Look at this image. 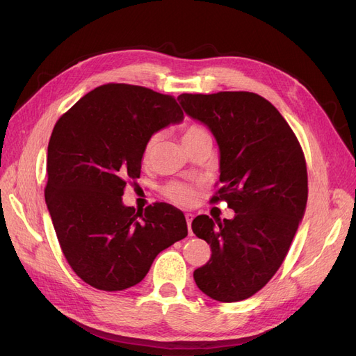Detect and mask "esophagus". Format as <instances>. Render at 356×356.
I'll return each mask as SVG.
<instances>
[{
  "label": "esophagus",
  "mask_w": 356,
  "mask_h": 356,
  "mask_svg": "<svg viewBox=\"0 0 356 356\" xmlns=\"http://www.w3.org/2000/svg\"><path fill=\"white\" fill-rule=\"evenodd\" d=\"M186 221H187V225H188V234L193 236V232H191V221H193V213H186Z\"/></svg>",
  "instance_id": "obj_1"
}]
</instances>
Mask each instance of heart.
Wrapping results in <instances>:
<instances>
[{
    "mask_svg": "<svg viewBox=\"0 0 356 356\" xmlns=\"http://www.w3.org/2000/svg\"><path fill=\"white\" fill-rule=\"evenodd\" d=\"M181 134H182V141H184L186 147L197 143L199 139L211 136L209 132L199 123H186L181 127ZM160 135L153 134L149 135V138L145 141L144 149H143V160L148 161L153 157L157 144H159ZM163 195L177 204H181V207H191L197 202L199 197V190L196 186L187 184V182H181V181H170L163 187Z\"/></svg>",
    "mask_w": 356,
    "mask_h": 356,
    "instance_id": "obj_1",
    "label": "heart"
}]
</instances>
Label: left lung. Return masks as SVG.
<instances>
[{
    "instance_id": "left-lung-1",
    "label": "left lung",
    "mask_w": 356,
    "mask_h": 356,
    "mask_svg": "<svg viewBox=\"0 0 356 356\" xmlns=\"http://www.w3.org/2000/svg\"><path fill=\"white\" fill-rule=\"evenodd\" d=\"M178 101L220 145L221 186L211 203L224 200L236 212L233 220H193V233L212 252L193 276L202 293L217 301L250 298L284 263L305 215V153L281 113L260 95L182 93Z\"/></svg>"
}]
</instances>
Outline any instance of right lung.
I'll return each instance as SVG.
<instances>
[{"label":"right lung","instance_id":"1","mask_svg":"<svg viewBox=\"0 0 356 356\" xmlns=\"http://www.w3.org/2000/svg\"><path fill=\"white\" fill-rule=\"evenodd\" d=\"M184 117L177 99L143 86L108 83L62 114L47 148L46 203L60 250L96 289L139 284L154 258L184 239V213L160 202L124 207L126 184L141 175L154 132Z\"/></svg>","mask_w":356,"mask_h":356}]
</instances>
